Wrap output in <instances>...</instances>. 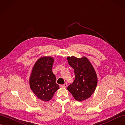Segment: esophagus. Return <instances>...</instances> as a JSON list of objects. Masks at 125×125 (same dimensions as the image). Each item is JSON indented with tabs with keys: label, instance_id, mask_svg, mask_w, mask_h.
Returning <instances> with one entry per match:
<instances>
[{
	"label": "esophagus",
	"instance_id": "obj_1",
	"mask_svg": "<svg viewBox=\"0 0 125 125\" xmlns=\"http://www.w3.org/2000/svg\"><path fill=\"white\" fill-rule=\"evenodd\" d=\"M60 86H61V87H64V88H65V87H66L67 86V83H65L63 85H61Z\"/></svg>",
	"mask_w": 125,
	"mask_h": 125
}]
</instances>
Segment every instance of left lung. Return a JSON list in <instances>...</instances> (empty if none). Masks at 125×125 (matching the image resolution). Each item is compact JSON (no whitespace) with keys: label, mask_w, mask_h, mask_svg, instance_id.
Listing matches in <instances>:
<instances>
[{"label":"left lung","mask_w":125,"mask_h":125,"mask_svg":"<svg viewBox=\"0 0 125 125\" xmlns=\"http://www.w3.org/2000/svg\"><path fill=\"white\" fill-rule=\"evenodd\" d=\"M68 62L74 69L75 78L67 87L76 101L82 102L92 95L98 84V77L92 63L86 57L78 58L74 56L67 57Z\"/></svg>","instance_id":"1"}]
</instances>
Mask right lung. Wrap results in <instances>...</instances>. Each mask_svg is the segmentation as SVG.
I'll list each match as a JSON object with an SVG mask.
<instances>
[{"instance_id":"add662e5","label":"right lung","mask_w":125,"mask_h":125,"mask_svg":"<svg viewBox=\"0 0 125 125\" xmlns=\"http://www.w3.org/2000/svg\"><path fill=\"white\" fill-rule=\"evenodd\" d=\"M53 58L41 57L35 62L29 79L30 88L37 98L43 101H49L59 89L56 76L52 71Z\"/></svg>"}]
</instances>
